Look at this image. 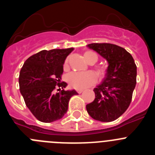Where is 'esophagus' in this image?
I'll return each instance as SVG.
<instances>
[{
  "mask_svg": "<svg viewBox=\"0 0 155 155\" xmlns=\"http://www.w3.org/2000/svg\"><path fill=\"white\" fill-rule=\"evenodd\" d=\"M77 91H78V93H79V94H80V93H82V92H83V90L79 89V90H77Z\"/></svg>",
  "mask_w": 155,
  "mask_h": 155,
  "instance_id": "1",
  "label": "esophagus"
}]
</instances>
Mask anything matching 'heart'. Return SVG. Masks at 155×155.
<instances>
[{
    "label": "heart",
    "instance_id": "b5f03b06",
    "mask_svg": "<svg viewBox=\"0 0 155 155\" xmlns=\"http://www.w3.org/2000/svg\"><path fill=\"white\" fill-rule=\"evenodd\" d=\"M84 57L88 64H94L98 61V56L95 53L87 51L84 53ZM68 64V60L65 61V65ZM105 69L98 68L97 73L100 76L105 74ZM96 76L91 72H72L68 76V81L72 87L77 89H84L94 84L96 81Z\"/></svg>",
    "mask_w": 155,
    "mask_h": 155
}]
</instances>
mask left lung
Returning <instances> with one entry per match:
<instances>
[{
    "label": "left lung",
    "mask_w": 155,
    "mask_h": 155,
    "mask_svg": "<svg viewBox=\"0 0 155 155\" xmlns=\"http://www.w3.org/2000/svg\"><path fill=\"white\" fill-rule=\"evenodd\" d=\"M108 62L105 78L94 88L95 98L86 105L91 118L112 122L124 114L131 102L137 83V66L131 54L111 43L87 45Z\"/></svg>",
    "instance_id": "obj_1"
}]
</instances>
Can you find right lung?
Masks as SVG:
<instances>
[{"label":"right lung","instance_id":"add662e5","mask_svg":"<svg viewBox=\"0 0 155 155\" xmlns=\"http://www.w3.org/2000/svg\"><path fill=\"white\" fill-rule=\"evenodd\" d=\"M73 50L74 48L42 50L23 64L18 78L20 92L27 107L39 121L61 120L68 112L70 98L78 94L75 90L61 88L55 93L57 84L63 87L68 85L60 82L66 58Z\"/></svg>","mask_w":155,"mask_h":155}]
</instances>
